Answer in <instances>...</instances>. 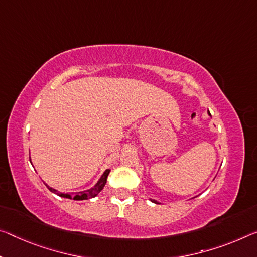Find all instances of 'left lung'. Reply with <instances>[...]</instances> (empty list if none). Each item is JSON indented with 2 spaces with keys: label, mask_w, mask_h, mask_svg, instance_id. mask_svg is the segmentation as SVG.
Segmentation results:
<instances>
[{
  "label": "left lung",
  "mask_w": 257,
  "mask_h": 257,
  "mask_svg": "<svg viewBox=\"0 0 257 257\" xmlns=\"http://www.w3.org/2000/svg\"><path fill=\"white\" fill-rule=\"evenodd\" d=\"M208 114H209V115H210V113H209V111H208ZM150 200L151 201H152V202H154V203H159L157 200H154V199H150Z\"/></svg>",
  "instance_id": "left-lung-1"
}]
</instances>
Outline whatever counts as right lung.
Masks as SVG:
<instances>
[{"label":"right lung","instance_id":"right-lung-1","mask_svg":"<svg viewBox=\"0 0 257 257\" xmlns=\"http://www.w3.org/2000/svg\"><path fill=\"white\" fill-rule=\"evenodd\" d=\"M30 161H31V158H30ZM111 170L106 169L105 172L101 175L100 178L98 180V182L96 183L95 186L91 187V189L89 190H85V191H81V192H76L74 194H71V193H62V192H58V191L52 189V187L48 186V189L51 191L52 193H55L57 195H59V197L62 198H67V199H74V200H85V199H91L93 197H96L97 194H98L101 190L104 189L105 184H106V181H107V176Z\"/></svg>","mask_w":257,"mask_h":257}]
</instances>
